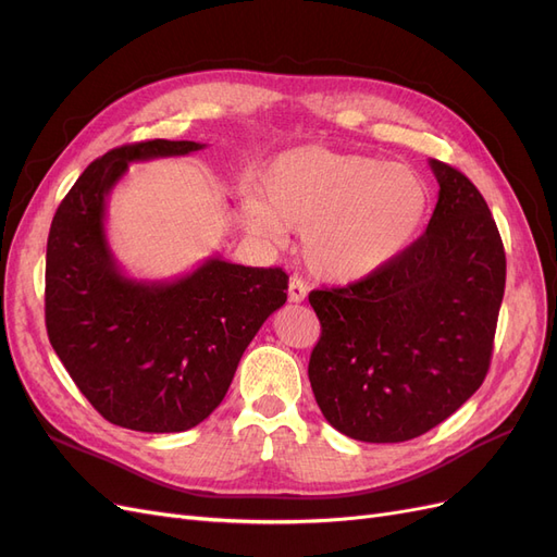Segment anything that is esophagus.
I'll return each mask as SVG.
<instances>
[{"label": "esophagus", "mask_w": 557, "mask_h": 557, "mask_svg": "<svg viewBox=\"0 0 557 557\" xmlns=\"http://www.w3.org/2000/svg\"><path fill=\"white\" fill-rule=\"evenodd\" d=\"M307 293H309V285L301 281L299 276H293L290 283H288V299L297 305V301L307 299Z\"/></svg>", "instance_id": "obj_1"}]
</instances>
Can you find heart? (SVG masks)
I'll return each instance as SVG.
<instances>
[{
    "mask_svg": "<svg viewBox=\"0 0 557 557\" xmlns=\"http://www.w3.org/2000/svg\"><path fill=\"white\" fill-rule=\"evenodd\" d=\"M430 185L411 166L323 146L285 150L264 166L248 227L267 242L301 230V258L320 278L356 283L407 250L430 213Z\"/></svg>",
    "mask_w": 557,
    "mask_h": 557,
    "instance_id": "1",
    "label": "heart"
}]
</instances>
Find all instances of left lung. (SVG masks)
Here are the masks:
<instances>
[{"instance_id":"8db88e82","label":"left lung","mask_w":557,"mask_h":557,"mask_svg":"<svg viewBox=\"0 0 557 557\" xmlns=\"http://www.w3.org/2000/svg\"><path fill=\"white\" fill-rule=\"evenodd\" d=\"M428 230L381 272L313 290L320 339L309 381L327 423L369 444L409 442L474 395L491 367L507 256L483 195L430 160Z\"/></svg>"}]
</instances>
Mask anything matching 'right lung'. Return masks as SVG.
Wrapping results in <instances>:
<instances>
[{
  "label": "right lung",
  "instance_id": "obj_1",
  "mask_svg": "<svg viewBox=\"0 0 557 557\" xmlns=\"http://www.w3.org/2000/svg\"><path fill=\"white\" fill-rule=\"evenodd\" d=\"M205 144L153 139L88 164L55 211L46 246V330L78 391L109 423L185 432L223 401L244 350L288 299L281 267L209 258L174 281H137L107 242V199L129 162Z\"/></svg>",
  "mask_w": 557,
  "mask_h": 557
}]
</instances>
